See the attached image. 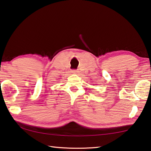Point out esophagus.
I'll return each mask as SVG.
<instances>
[{
	"instance_id": "esophagus-1",
	"label": "esophagus",
	"mask_w": 151,
	"mask_h": 151,
	"mask_svg": "<svg viewBox=\"0 0 151 151\" xmlns=\"http://www.w3.org/2000/svg\"><path fill=\"white\" fill-rule=\"evenodd\" d=\"M71 72H72L73 73H75V74H77V73H78V70H73L72 71H71Z\"/></svg>"
}]
</instances>
